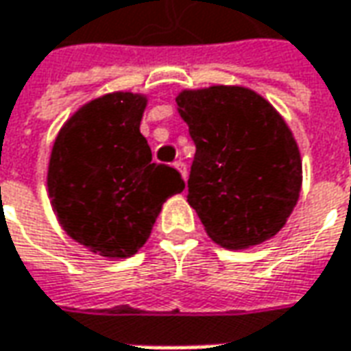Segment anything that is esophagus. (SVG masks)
<instances>
[{
	"instance_id": "obj_1",
	"label": "esophagus",
	"mask_w": 351,
	"mask_h": 351,
	"mask_svg": "<svg viewBox=\"0 0 351 351\" xmlns=\"http://www.w3.org/2000/svg\"><path fill=\"white\" fill-rule=\"evenodd\" d=\"M173 168H176L178 171H180V173H182L183 180H187V168H185V164H183L182 160H178V162L173 164Z\"/></svg>"
}]
</instances>
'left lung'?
<instances>
[{"mask_svg": "<svg viewBox=\"0 0 351 351\" xmlns=\"http://www.w3.org/2000/svg\"><path fill=\"white\" fill-rule=\"evenodd\" d=\"M178 111L195 142L187 201L213 242L242 250L285 226L303 164L283 117L242 86L183 89Z\"/></svg>", "mask_w": 351, "mask_h": 351, "instance_id": "1", "label": "left lung"}]
</instances>
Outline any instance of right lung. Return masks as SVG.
Here are the masks:
<instances>
[{"label":"right lung","mask_w":351,"mask_h":351,"mask_svg":"<svg viewBox=\"0 0 351 351\" xmlns=\"http://www.w3.org/2000/svg\"><path fill=\"white\" fill-rule=\"evenodd\" d=\"M146 95L115 91L82 105L60 128L48 162L52 209L66 234L103 258L146 244L180 171L152 162L141 134Z\"/></svg>","instance_id":"obj_1"}]
</instances>
